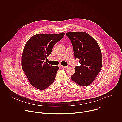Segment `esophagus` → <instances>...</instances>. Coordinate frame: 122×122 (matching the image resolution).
Returning a JSON list of instances; mask_svg holds the SVG:
<instances>
[{"label": "esophagus", "mask_w": 122, "mask_h": 122, "mask_svg": "<svg viewBox=\"0 0 122 122\" xmlns=\"http://www.w3.org/2000/svg\"><path fill=\"white\" fill-rule=\"evenodd\" d=\"M60 66H61V67L62 68H63V69H64V68H66L67 67V66H63V65H61Z\"/></svg>", "instance_id": "esophagus-1"}]
</instances>
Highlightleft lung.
I'll use <instances>...</instances> for the list:
<instances>
[{"mask_svg":"<svg viewBox=\"0 0 122 122\" xmlns=\"http://www.w3.org/2000/svg\"><path fill=\"white\" fill-rule=\"evenodd\" d=\"M73 46L75 58L80 59V66L75 67V73L71 79L78 85L86 86L91 85L100 72L102 58L97 42L85 32L66 33Z\"/></svg>","mask_w":122,"mask_h":122,"instance_id":"1","label":"left lung"}]
</instances>
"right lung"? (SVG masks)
Instances as JSON below:
<instances>
[{
    "label": "right lung",
    "instance_id": "right-lung-1",
    "mask_svg": "<svg viewBox=\"0 0 122 122\" xmlns=\"http://www.w3.org/2000/svg\"><path fill=\"white\" fill-rule=\"evenodd\" d=\"M64 35V32L37 34L25 44L21 58L22 68L29 82L36 88L45 89L54 81L58 66L49 65L44 61L51 53L54 45Z\"/></svg>",
    "mask_w": 122,
    "mask_h": 122
}]
</instances>
